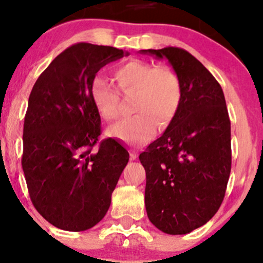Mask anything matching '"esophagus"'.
I'll return each mask as SVG.
<instances>
[{
  "label": "esophagus",
  "mask_w": 263,
  "mask_h": 263,
  "mask_svg": "<svg viewBox=\"0 0 263 263\" xmlns=\"http://www.w3.org/2000/svg\"><path fill=\"white\" fill-rule=\"evenodd\" d=\"M138 157V151L130 150V160H135Z\"/></svg>",
  "instance_id": "esophagus-1"
}]
</instances>
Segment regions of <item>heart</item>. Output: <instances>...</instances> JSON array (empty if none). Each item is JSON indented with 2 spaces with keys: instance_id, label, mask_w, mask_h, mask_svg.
Here are the masks:
<instances>
[{
  "instance_id": "1",
  "label": "heart",
  "mask_w": 263,
  "mask_h": 263,
  "mask_svg": "<svg viewBox=\"0 0 263 263\" xmlns=\"http://www.w3.org/2000/svg\"><path fill=\"white\" fill-rule=\"evenodd\" d=\"M118 88L123 93H135L133 116L109 126L108 135L123 143L145 144L155 137L157 126L166 128L180 109L182 82L174 67L132 59L114 69ZM92 102L102 118L113 120L119 114L118 89L102 76H96L89 86Z\"/></svg>"
}]
</instances>
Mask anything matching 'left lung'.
<instances>
[{
	"label": "left lung",
	"mask_w": 263,
	"mask_h": 263,
	"mask_svg": "<svg viewBox=\"0 0 263 263\" xmlns=\"http://www.w3.org/2000/svg\"><path fill=\"white\" fill-rule=\"evenodd\" d=\"M166 58L182 82V102L165 133L140 154L145 206L157 229L188 234L214 217L231 170L230 119L221 86L181 48L141 50Z\"/></svg>",
	"instance_id": "8db88e82"
}]
</instances>
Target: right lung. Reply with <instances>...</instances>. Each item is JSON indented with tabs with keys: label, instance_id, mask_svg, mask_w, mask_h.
I'll return each mask as SVG.
<instances>
[{
	"label": "right lung",
	"instance_id": "obj_1",
	"mask_svg": "<svg viewBox=\"0 0 263 263\" xmlns=\"http://www.w3.org/2000/svg\"><path fill=\"white\" fill-rule=\"evenodd\" d=\"M124 55L113 46L77 43L51 61L30 92L22 168L34 208L59 229L83 231L101 221L128 163L118 141L98 143L101 117L89 93L101 67Z\"/></svg>",
	"mask_w": 263,
	"mask_h": 263
}]
</instances>
